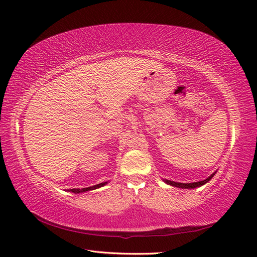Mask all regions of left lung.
I'll use <instances>...</instances> for the list:
<instances>
[{
  "instance_id": "obj_1",
  "label": "left lung",
  "mask_w": 257,
  "mask_h": 257,
  "mask_svg": "<svg viewBox=\"0 0 257 257\" xmlns=\"http://www.w3.org/2000/svg\"><path fill=\"white\" fill-rule=\"evenodd\" d=\"M216 173V171L214 173H212L209 178H206L205 180H202V181H198V182H191V183H181V182H174L171 181V180H167V179H163V181H165L167 184H170L172 187H176V188H181V189H195V188H199L202 187V185L207 183L210 181V180L214 177V174Z\"/></svg>"
}]
</instances>
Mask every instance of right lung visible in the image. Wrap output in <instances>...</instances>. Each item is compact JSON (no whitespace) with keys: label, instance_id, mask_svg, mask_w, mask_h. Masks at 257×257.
<instances>
[{"label":"right lung","instance_id":"add662e5","mask_svg":"<svg viewBox=\"0 0 257 257\" xmlns=\"http://www.w3.org/2000/svg\"><path fill=\"white\" fill-rule=\"evenodd\" d=\"M107 183L108 182H101L99 184L92 185V187L83 188V189H70L68 191H70V192H73V193H83V192H86V191H91V190H95V189H98V188H101V187H103V185L107 184Z\"/></svg>","mask_w":257,"mask_h":257}]
</instances>
